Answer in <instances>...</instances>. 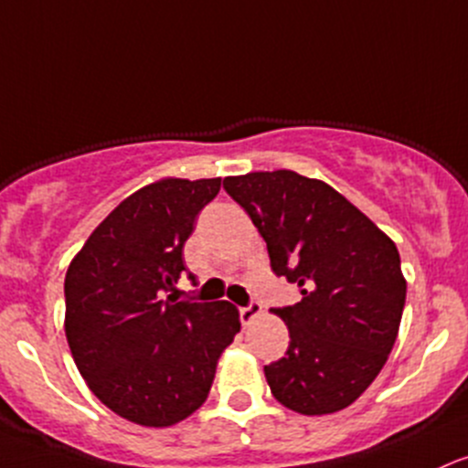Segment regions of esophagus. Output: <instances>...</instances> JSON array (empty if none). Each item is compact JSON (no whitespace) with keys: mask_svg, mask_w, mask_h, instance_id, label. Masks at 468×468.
<instances>
[{"mask_svg":"<svg viewBox=\"0 0 468 468\" xmlns=\"http://www.w3.org/2000/svg\"><path fill=\"white\" fill-rule=\"evenodd\" d=\"M260 313H261L260 302L250 300L249 306H239V320H242V324H250V322H253Z\"/></svg>","mask_w":468,"mask_h":468,"instance_id":"esophagus-1","label":"esophagus"}]
</instances>
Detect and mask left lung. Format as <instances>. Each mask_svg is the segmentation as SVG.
Segmentation results:
<instances>
[{
  "instance_id": "left-lung-1",
  "label": "left lung",
  "mask_w": 468,
  "mask_h": 468,
  "mask_svg": "<svg viewBox=\"0 0 468 468\" xmlns=\"http://www.w3.org/2000/svg\"><path fill=\"white\" fill-rule=\"evenodd\" d=\"M253 219L277 277L302 300L273 309L289 351L264 367L271 393L302 415L346 409L387 364L407 282L395 244L335 188L295 171L224 177Z\"/></svg>"
}]
</instances>
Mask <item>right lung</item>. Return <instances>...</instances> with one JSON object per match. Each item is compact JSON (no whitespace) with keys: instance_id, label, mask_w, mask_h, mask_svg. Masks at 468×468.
I'll use <instances>...</instances> for the list:
<instances>
[{"instance_id":"add662e5","label":"right lung","mask_w":468,"mask_h":468,"mask_svg":"<svg viewBox=\"0 0 468 468\" xmlns=\"http://www.w3.org/2000/svg\"><path fill=\"white\" fill-rule=\"evenodd\" d=\"M219 186V177L148 184L92 230L66 271L70 353L90 391L128 422L171 426L195 413L239 331L230 302L171 295L188 271L184 242Z\"/></svg>"}]
</instances>
